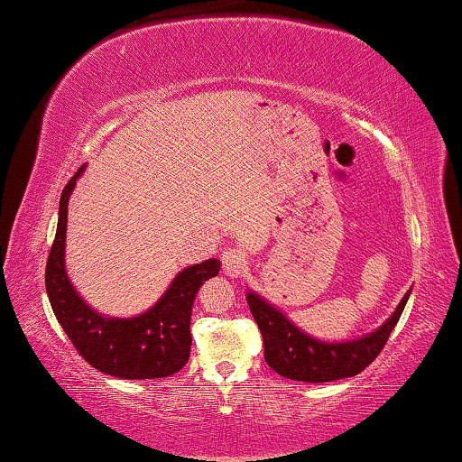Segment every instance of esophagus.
<instances>
[{
  "mask_svg": "<svg viewBox=\"0 0 462 462\" xmlns=\"http://www.w3.org/2000/svg\"><path fill=\"white\" fill-rule=\"evenodd\" d=\"M221 260H223V272L226 273V276L239 278V276H244V273L247 272L245 255L241 254L239 249H226Z\"/></svg>",
  "mask_w": 462,
  "mask_h": 462,
  "instance_id": "obj_1",
  "label": "esophagus"
}]
</instances>
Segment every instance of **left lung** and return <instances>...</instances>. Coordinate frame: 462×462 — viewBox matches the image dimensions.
<instances>
[{
  "label": "left lung",
  "instance_id": "8db88e82",
  "mask_svg": "<svg viewBox=\"0 0 462 462\" xmlns=\"http://www.w3.org/2000/svg\"><path fill=\"white\" fill-rule=\"evenodd\" d=\"M411 290H408L390 319L374 333L353 341L327 343L298 328L292 320L265 298L247 292V304L263 337V355L268 365L286 379L309 383H327L335 379L353 377L374 363L398 325Z\"/></svg>",
  "mask_w": 462,
  "mask_h": 462
}]
</instances>
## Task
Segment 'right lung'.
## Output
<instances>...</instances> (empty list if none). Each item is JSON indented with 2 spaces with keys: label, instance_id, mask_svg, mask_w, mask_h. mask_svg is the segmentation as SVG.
I'll use <instances>...</instances> for the list:
<instances>
[{
  "label": "right lung",
  "instance_id": "obj_1",
  "mask_svg": "<svg viewBox=\"0 0 462 462\" xmlns=\"http://www.w3.org/2000/svg\"><path fill=\"white\" fill-rule=\"evenodd\" d=\"M85 166L64 186L56 237L46 262V292L56 320L88 365L121 379H158L180 371L190 357V312L202 282L215 278L221 262L207 260L176 273L160 300L137 317H105L93 310L64 268L69 199Z\"/></svg>",
  "mask_w": 462,
  "mask_h": 462
}]
</instances>
